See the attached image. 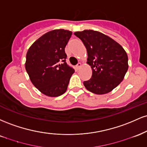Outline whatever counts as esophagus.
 Wrapping results in <instances>:
<instances>
[{
  "label": "esophagus",
  "instance_id": "34e87169",
  "mask_svg": "<svg viewBox=\"0 0 147 147\" xmlns=\"http://www.w3.org/2000/svg\"><path fill=\"white\" fill-rule=\"evenodd\" d=\"M81 66H82V63H81L80 62H79V63L77 64V65H76V68L77 69H79L81 68Z\"/></svg>",
  "mask_w": 147,
  "mask_h": 147
}]
</instances>
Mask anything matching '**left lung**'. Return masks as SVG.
I'll return each mask as SVG.
<instances>
[{"label": "left lung", "instance_id": "8db88e82", "mask_svg": "<svg viewBox=\"0 0 147 147\" xmlns=\"http://www.w3.org/2000/svg\"><path fill=\"white\" fill-rule=\"evenodd\" d=\"M87 50L91 78L84 82L87 90L97 95L108 93L120 84L128 70L127 54L119 43L94 30L74 33Z\"/></svg>", "mask_w": 147, "mask_h": 147}]
</instances>
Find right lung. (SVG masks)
<instances>
[{
  "mask_svg": "<svg viewBox=\"0 0 147 147\" xmlns=\"http://www.w3.org/2000/svg\"><path fill=\"white\" fill-rule=\"evenodd\" d=\"M72 32L63 29L45 33L29 48L25 69L32 83L49 97L63 95L75 72L67 64L65 48Z\"/></svg>",
  "mask_w": 147,
  "mask_h": 147,
  "instance_id": "1",
  "label": "right lung"
}]
</instances>
